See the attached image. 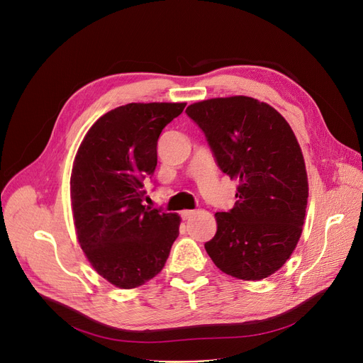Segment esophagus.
<instances>
[{"instance_id":"34e87169","label":"esophagus","mask_w":363,"mask_h":363,"mask_svg":"<svg viewBox=\"0 0 363 363\" xmlns=\"http://www.w3.org/2000/svg\"><path fill=\"white\" fill-rule=\"evenodd\" d=\"M196 213H197L196 211H182V212H181V218H182L184 220H186V219H191Z\"/></svg>"}]
</instances>
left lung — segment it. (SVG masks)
<instances>
[{
	"label": "left lung",
	"instance_id": "left-lung-1",
	"mask_svg": "<svg viewBox=\"0 0 363 363\" xmlns=\"http://www.w3.org/2000/svg\"><path fill=\"white\" fill-rule=\"evenodd\" d=\"M204 132L219 169L238 181L230 212L215 215L218 231L204 244L226 275L259 281L294 252L308 206V174L293 129L269 104L244 95L186 107Z\"/></svg>",
	"mask_w": 363,
	"mask_h": 363
}]
</instances>
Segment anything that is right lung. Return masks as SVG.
Listing matches in <instances>:
<instances>
[{"mask_svg":"<svg viewBox=\"0 0 363 363\" xmlns=\"http://www.w3.org/2000/svg\"><path fill=\"white\" fill-rule=\"evenodd\" d=\"M186 103H129L95 122L72 167L76 235L86 259L119 289L155 278L179 235L181 218L143 204L157 166V140Z\"/></svg>","mask_w":363,"mask_h":363,"instance_id":"1","label":"right lung"}]
</instances>
